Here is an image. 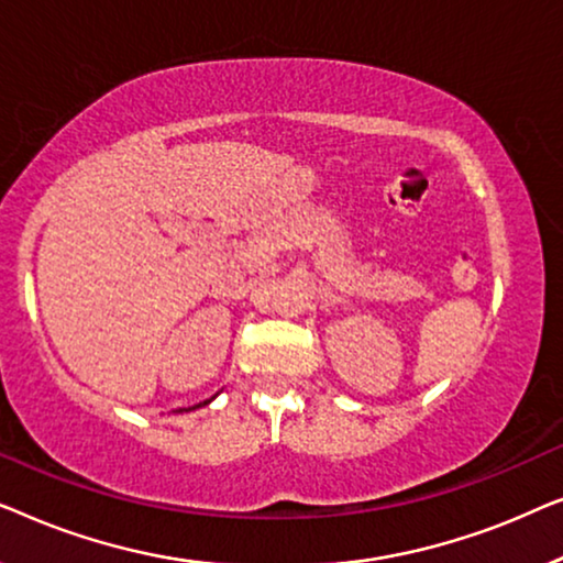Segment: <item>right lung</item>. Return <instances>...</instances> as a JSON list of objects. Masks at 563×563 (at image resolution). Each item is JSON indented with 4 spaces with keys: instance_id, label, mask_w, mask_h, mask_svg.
Instances as JSON below:
<instances>
[{
    "instance_id": "1",
    "label": "right lung",
    "mask_w": 563,
    "mask_h": 563,
    "mask_svg": "<svg viewBox=\"0 0 563 563\" xmlns=\"http://www.w3.org/2000/svg\"><path fill=\"white\" fill-rule=\"evenodd\" d=\"M205 405H207V402H205ZM197 407H199V405H197ZM179 412H189V410H179Z\"/></svg>"
}]
</instances>
